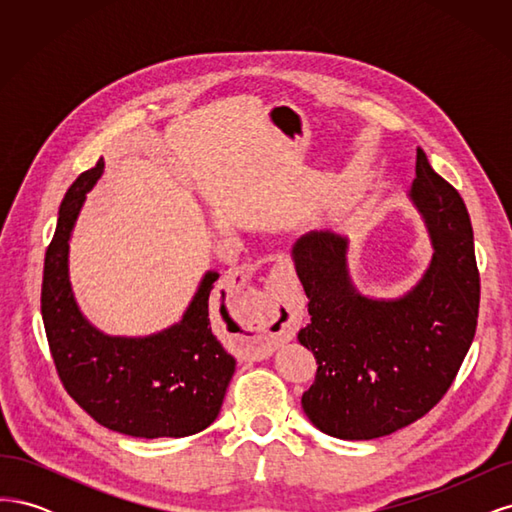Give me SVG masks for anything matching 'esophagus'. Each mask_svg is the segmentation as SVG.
Instances as JSON below:
<instances>
[{"instance_id": "esophagus-1", "label": "esophagus", "mask_w": 512, "mask_h": 512, "mask_svg": "<svg viewBox=\"0 0 512 512\" xmlns=\"http://www.w3.org/2000/svg\"><path fill=\"white\" fill-rule=\"evenodd\" d=\"M297 288L292 286V271L286 269L282 262L275 265L265 297L258 301V312L254 324L250 327V335L241 337L239 354L243 359L260 361L271 356V352L282 342L294 337L297 333Z\"/></svg>"}]
</instances>
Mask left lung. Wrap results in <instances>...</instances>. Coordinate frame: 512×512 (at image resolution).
Returning <instances> with one entry per match:
<instances>
[{
  "mask_svg": "<svg viewBox=\"0 0 512 512\" xmlns=\"http://www.w3.org/2000/svg\"><path fill=\"white\" fill-rule=\"evenodd\" d=\"M410 198L427 224L433 256L423 280L399 299L354 288L346 237L312 230L292 247L312 316L299 342L316 356L301 406L339 440H374L425 416L451 389L472 346L480 277L466 205L416 149Z\"/></svg>",
  "mask_w": 512,
  "mask_h": 512,
  "instance_id": "left-lung-1",
  "label": "left lung"
}]
</instances>
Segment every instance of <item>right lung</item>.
Returning <instances> with one entry per match:
<instances>
[{"instance_id": "1", "label": "right lung", "mask_w": 512, "mask_h": 512, "mask_svg": "<svg viewBox=\"0 0 512 512\" xmlns=\"http://www.w3.org/2000/svg\"><path fill=\"white\" fill-rule=\"evenodd\" d=\"M104 170L100 160L64 196L44 258L42 320L55 369L68 395L96 423L132 438H185L220 414L235 359L211 333L207 271L183 320L149 337H111L85 320L68 277L72 228Z\"/></svg>"}]
</instances>
